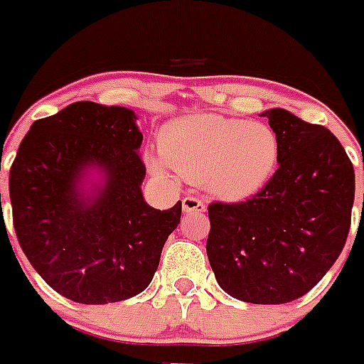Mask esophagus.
I'll return each instance as SVG.
<instances>
[{
  "instance_id": "obj_1",
  "label": "esophagus",
  "mask_w": 364,
  "mask_h": 364,
  "mask_svg": "<svg viewBox=\"0 0 364 364\" xmlns=\"http://www.w3.org/2000/svg\"><path fill=\"white\" fill-rule=\"evenodd\" d=\"M183 211H185V213H204L205 204L198 198L185 196V198H183Z\"/></svg>"
}]
</instances>
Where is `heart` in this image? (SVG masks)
<instances>
[{
	"label": "heart",
	"mask_w": 364,
	"mask_h": 364,
	"mask_svg": "<svg viewBox=\"0 0 364 364\" xmlns=\"http://www.w3.org/2000/svg\"><path fill=\"white\" fill-rule=\"evenodd\" d=\"M160 153L149 166L168 168L191 183L204 185L215 198L242 202L264 188L282 159L277 132L264 121L223 115H188L166 124Z\"/></svg>",
	"instance_id": "b5f03b06"
}]
</instances>
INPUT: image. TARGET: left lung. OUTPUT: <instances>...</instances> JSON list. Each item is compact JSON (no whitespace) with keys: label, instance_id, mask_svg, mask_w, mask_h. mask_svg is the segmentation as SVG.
<instances>
[{"label":"left lung","instance_id":"left-lung-1","mask_svg":"<svg viewBox=\"0 0 364 364\" xmlns=\"http://www.w3.org/2000/svg\"><path fill=\"white\" fill-rule=\"evenodd\" d=\"M262 115L282 141L279 168L253 198L210 204L205 251L225 293L251 304H285L316 287L342 253L355 171L325 126L279 107Z\"/></svg>","mask_w":364,"mask_h":364}]
</instances>
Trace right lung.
<instances>
[{
	"instance_id": "right-lung-1",
	"label": "right lung",
	"mask_w": 364,
	"mask_h": 364,
	"mask_svg": "<svg viewBox=\"0 0 364 364\" xmlns=\"http://www.w3.org/2000/svg\"><path fill=\"white\" fill-rule=\"evenodd\" d=\"M136 121L126 107L75 102L31 124L9 171L20 247L73 302H121L145 291L181 221V202L160 211L143 198Z\"/></svg>"
}]
</instances>
